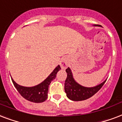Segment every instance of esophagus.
Listing matches in <instances>:
<instances>
[{
    "label": "esophagus",
    "mask_w": 122,
    "mask_h": 122,
    "mask_svg": "<svg viewBox=\"0 0 122 122\" xmlns=\"http://www.w3.org/2000/svg\"><path fill=\"white\" fill-rule=\"evenodd\" d=\"M68 64H69V60L68 58L66 56H64L62 58V60L60 61V67L62 68V69H65L68 67Z\"/></svg>",
    "instance_id": "obj_1"
}]
</instances>
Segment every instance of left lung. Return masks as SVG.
I'll list each match as a JSON object with an SVG mask.
<instances>
[{
	"mask_svg": "<svg viewBox=\"0 0 122 122\" xmlns=\"http://www.w3.org/2000/svg\"><path fill=\"white\" fill-rule=\"evenodd\" d=\"M97 26V25H94ZM67 76L65 81L64 89L67 97L74 101H81L89 99L99 91L105 83L106 80L99 85L93 87H85L81 85L75 81L73 78L71 69L68 67L66 70Z\"/></svg>",
	"mask_w": 122,
	"mask_h": 122,
	"instance_id": "1",
	"label": "left lung"
}]
</instances>
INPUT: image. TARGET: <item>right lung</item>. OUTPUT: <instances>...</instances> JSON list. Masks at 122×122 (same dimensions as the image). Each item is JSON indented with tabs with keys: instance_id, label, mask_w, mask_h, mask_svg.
I'll return each instance as SVG.
<instances>
[{
	"instance_id": "add662e5",
	"label": "right lung",
	"mask_w": 122,
	"mask_h": 122,
	"mask_svg": "<svg viewBox=\"0 0 122 122\" xmlns=\"http://www.w3.org/2000/svg\"><path fill=\"white\" fill-rule=\"evenodd\" d=\"M60 69H61L60 66L58 65L53 71L48 76V78L46 80H44L42 83H41L37 85L31 86V87L21 86L17 84L12 78L11 80L15 88L23 98L32 102L40 103L45 101L47 99L49 85L51 83V81L55 79L57 72Z\"/></svg>"
}]
</instances>
